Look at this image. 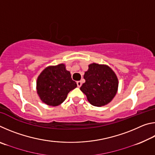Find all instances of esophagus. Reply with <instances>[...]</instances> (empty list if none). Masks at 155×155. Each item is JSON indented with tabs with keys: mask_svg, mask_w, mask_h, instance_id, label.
Here are the masks:
<instances>
[{
	"mask_svg": "<svg viewBox=\"0 0 155 155\" xmlns=\"http://www.w3.org/2000/svg\"><path fill=\"white\" fill-rule=\"evenodd\" d=\"M77 86L78 87H80L81 85H82V82H81V81H77Z\"/></svg>",
	"mask_w": 155,
	"mask_h": 155,
	"instance_id": "34e87169",
	"label": "esophagus"
}]
</instances>
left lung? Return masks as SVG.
Masks as SVG:
<instances>
[{"instance_id":"8db88e82","label":"left lung","mask_w":155,"mask_h":155,"mask_svg":"<svg viewBox=\"0 0 155 155\" xmlns=\"http://www.w3.org/2000/svg\"><path fill=\"white\" fill-rule=\"evenodd\" d=\"M83 78L85 83L80 89L94 106L101 107L108 104L117 93L118 80L107 65L90 64Z\"/></svg>"}]
</instances>
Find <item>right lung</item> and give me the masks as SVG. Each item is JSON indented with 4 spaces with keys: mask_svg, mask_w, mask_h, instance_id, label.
Segmentation results:
<instances>
[{
    "mask_svg": "<svg viewBox=\"0 0 155 155\" xmlns=\"http://www.w3.org/2000/svg\"><path fill=\"white\" fill-rule=\"evenodd\" d=\"M77 86L63 64L46 68L37 81V91L41 101L52 107L61 104Z\"/></svg>",
    "mask_w": 155,
    "mask_h": 155,
    "instance_id": "add662e5",
    "label": "right lung"
}]
</instances>
